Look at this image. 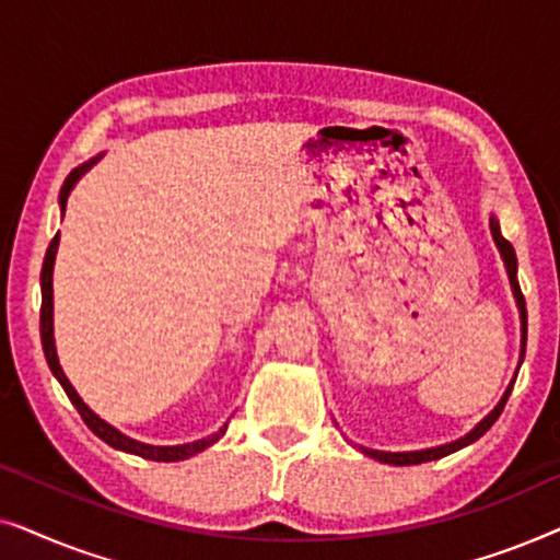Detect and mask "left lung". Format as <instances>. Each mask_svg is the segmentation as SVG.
Segmentation results:
<instances>
[{
    "mask_svg": "<svg viewBox=\"0 0 560 560\" xmlns=\"http://www.w3.org/2000/svg\"><path fill=\"white\" fill-rule=\"evenodd\" d=\"M489 229H492V236H494V244L497 249H500V255L504 259V270H508V278H510V285H512V295H515V303H517V311H520V331H523V347H520V364H523V357H525V341H527V308H525V298H523V290H520V282H517V257H515V249H512V244L504 240L502 232H500V221L494 217L489 219ZM512 385L515 382H510V387L504 389L502 400L497 402V408L489 412L485 420H479L477 425L471 428L469 433L464 435V439L458 441H451L446 446H435V448H423V451H402V454H393V451H374V448H364L359 446V451L366 456L377 458L382 464H395V466H410V464H425V462H435V458H443L448 454H454V451L469 446V443L479 441L481 435H485L489 428L494 425V420L502 416L504 410V402H508V397L512 393Z\"/></svg>",
    "mask_w": 560,
    "mask_h": 560,
    "instance_id": "obj_1",
    "label": "left lung"
}]
</instances>
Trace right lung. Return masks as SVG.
<instances>
[{"mask_svg": "<svg viewBox=\"0 0 560 560\" xmlns=\"http://www.w3.org/2000/svg\"><path fill=\"white\" fill-rule=\"evenodd\" d=\"M96 158H91L89 163H83L75 167V171H71V175H68L63 188H60V211H66V201H68V194H71L75 183H79V178L83 173L89 171L91 165L96 163ZM58 240L60 234L52 236L50 247L48 252H45V259H43V272H40V288H43V305H40V339H43V351H45V359H48V366L50 372L56 374V380L63 385L68 400H71L75 405V410L81 412L83 423H86L91 431H94L98 439H102L104 443H109L112 448H119V451H127V454H135V456H142V458H150V462H183V458L188 456H196L201 454L203 448H209L211 443H217L221 435L226 433V425L219 428L217 433L206 435V439H198L194 443H180V446H150V443H142V441H135L129 439V435H125L121 431H117V428L106 423V420H102L96 416L94 410L89 408L86 402L81 400V395L75 393L71 382H68V377L63 374V370H60V362H58V351H56V339H52V265H56V252H58Z\"/></svg>", "mask_w": 560, "mask_h": 560, "instance_id": "1", "label": "right lung"}]
</instances>
